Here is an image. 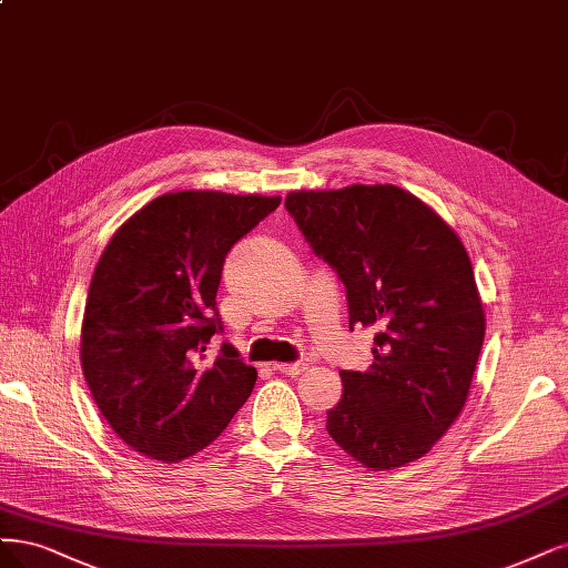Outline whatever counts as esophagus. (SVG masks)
Returning <instances> with one entry per match:
<instances>
[{
  "label": "esophagus",
  "instance_id": "esophagus-1",
  "mask_svg": "<svg viewBox=\"0 0 568 568\" xmlns=\"http://www.w3.org/2000/svg\"><path fill=\"white\" fill-rule=\"evenodd\" d=\"M275 371H280V374H284V376H291V378H296V376H301V374H305V368H307V364H303V362H298V364H275L272 366Z\"/></svg>",
  "mask_w": 568,
  "mask_h": 568
}]
</instances>
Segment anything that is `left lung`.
Instances as JSON below:
<instances>
[{
    "mask_svg": "<svg viewBox=\"0 0 568 568\" xmlns=\"http://www.w3.org/2000/svg\"><path fill=\"white\" fill-rule=\"evenodd\" d=\"M286 209L336 267L352 324L374 326V364L341 371L326 429L368 470L425 456L470 395L486 317L454 227L397 185L293 190Z\"/></svg>",
    "mask_w": 568,
    "mask_h": 568,
    "instance_id": "obj_1",
    "label": "left lung"
}]
</instances>
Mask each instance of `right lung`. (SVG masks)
<instances>
[{"label":"right lung","mask_w":568,"mask_h":568,"mask_svg":"<svg viewBox=\"0 0 568 568\" xmlns=\"http://www.w3.org/2000/svg\"><path fill=\"white\" fill-rule=\"evenodd\" d=\"M282 197L166 192L112 234L93 270L80 359L103 418L133 452L181 463L216 439L248 399L256 368L223 343L216 293L227 251Z\"/></svg>","instance_id":"1"}]
</instances>
